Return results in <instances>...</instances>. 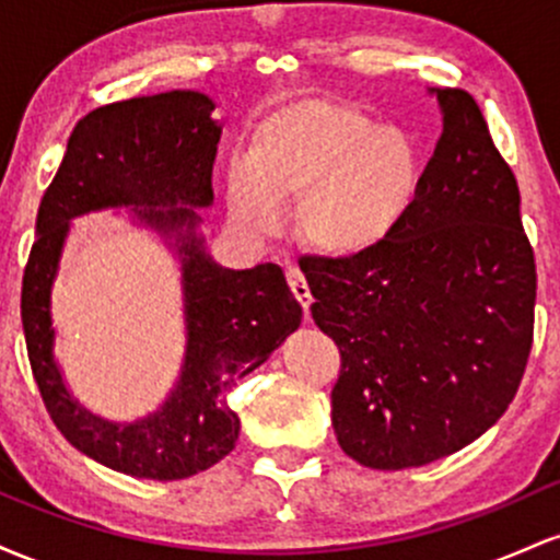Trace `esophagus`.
<instances>
[{
	"label": "esophagus",
	"instance_id": "34e87169",
	"mask_svg": "<svg viewBox=\"0 0 560 560\" xmlns=\"http://www.w3.org/2000/svg\"><path fill=\"white\" fill-rule=\"evenodd\" d=\"M287 284L294 292V298H298V302L302 305V311H305V313L311 311V302H313L311 287H307L305 276H302L300 268H294V266L287 268Z\"/></svg>",
	"mask_w": 560,
	"mask_h": 560
}]
</instances>
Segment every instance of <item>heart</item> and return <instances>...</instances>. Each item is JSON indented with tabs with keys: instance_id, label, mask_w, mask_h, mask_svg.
<instances>
[{
	"instance_id": "b5f03b06",
	"label": "heart",
	"mask_w": 560,
	"mask_h": 560,
	"mask_svg": "<svg viewBox=\"0 0 560 560\" xmlns=\"http://www.w3.org/2000/svg\"><path fill=\"white\" fill-rule=\"evenodd\" d=\"M416 186L419 152L408 133L350 105L307 100L253 128L226 178V202L240 226L268 231L281 202L300 194L302 240L320 253L358 255L387 240Z\"/></svg>"
}]
</instances>
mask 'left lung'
Here are the masks:
<instances>
[{
    "mask_svg": "<svg viewBox=\"0 0 560 560\" xmlns=\"http://www.w3.org/2000/svg\"><path fill=\"white\" fill-rule=\"evenodd\" d=\"M442 137L384 242L302 258L318 329L337 342L339 447L397 471L458 453L516 397L535 334V253L518 184L464 89H429Z\"/></svg>",
    "mask_w": 560,
    "mask_h": 560,
    "instance_id": "1",
    "label": "left lung"
}]
</instances>
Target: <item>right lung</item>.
<instances>
[{"label":"right lung","instance_id":"add662e5","mask_svg":"<svg viewBox=\"0 0 560 560\" xmlns=\"http://www.w3.org/2000/svg\"><path fill=\"white\" fill-rule=\"evenodd\" d=\"M213 110L208 94L189 89L96 107L75 124L38 205L21 292L31 371L70 445L128 477L186 479L226 458L240 440L229 389L266 363L302 320L276 262L231 271L205 253L197 208L213 205L221 139ZM107 207H131L138 222L160 230L183 258V376L155 415L131 424L105 422L83 409L54 361L51 284L69 221Z\"/></svg>","mask_w":560,"mask_h":560}]
</instances>
